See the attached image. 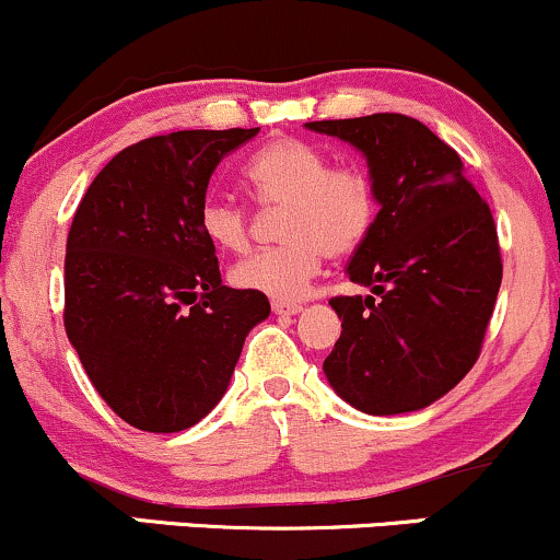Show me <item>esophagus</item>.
<instances>
[{"instance_id":"obj_1","label":"esophagus","mask_w":560,"mask_h":560,"mask_svg":"<svg viewBox=\"0 0 560 560\" xmlns=\"http://www.w3.org/2000/svg\"><path fill=\"white\" fill-rule=\"evenodd\" d=\"M271 307H273L276 316H298V313L302 311L300 302H287V300H273Z\"/></svg>"}]
</instances>
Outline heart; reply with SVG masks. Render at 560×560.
Listing matches in <instances>:
<instances>
[{
    "label": "heart",
    "instance_id": "1",
    "mask_svg": "<svg viewBox=\"0 0 560 560\" xmlns=\"http://www.w3.org/2000/svg\"><path fill=\"white\" fill-rule=\"evenodd\" d=\"M249 195L279 218L281 247L262 249L236 262L231 284L276 300H298L320 271L326 255L345 258L369 240L376 221V189L371 176L337 165L302 139H276L255 152L242 171ZM205 240L223 253H244L249 218L240 205L208 199L199 208Z\"/></svg>",
    "mask_w": 560,
    "mask_h": 560
}]
</instances>
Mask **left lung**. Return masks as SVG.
Masks as SVG:
<instances>
[{"mask_svg":"<svg viewBox=\"0 0 560 560\" xmlns=\"http://www.w3.org/2000/svg\"><path fill=\"white\" fill-rule=\"evenodd\" d=\"M305 126L361 152L378 202L347 266L371 294L329 300L342 334L324 374L369 416L427 408L471 371L492 318L503 262L490 208L421 120L376 113Z\"/></svg>","mask_w":560,"mask_h":560,"instance_id":"left-lung-1","label":"left lung"}]
</instances>
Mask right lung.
I'll list each match as a JSON object with an SVG mask.
<instances>
[{
	"label": "right lung",
	"instance_id": "obj_1",
	"mask_svg": "<svg viewBox=\"0 0 560 560\" xmlns=\"http://www.w3.org/2000/svg\"><path fill=\"white\" fill-rule=\"evenodd\" d=\"M260 128L173 131L126 147L83 195L66 247V331L115 413L141 432L195 427L226 395L266 294L221 284L199 229L223 158Z\"/></svg>",
	"mask_w": 560,
	"mask_h": 560
}]
</instances>
